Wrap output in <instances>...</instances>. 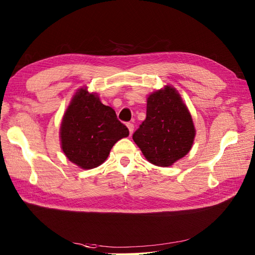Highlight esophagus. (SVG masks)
Masks as SVG:
<instances>
[{
  "label": "esophagus",
  "mask_w": 255,
  "mask_h": 255,
  "mask_svg": "<svg viewBox=\"0 0 255 255\" xmlns=\"http://www.w3.org/2000/svg\"><path fill=\"white\" fill-rule=\"evenodd\" d=\"M127 127H128V129H129V133H132L133 132V128H134V126H133V124L132 123H128L127 124Z\"/></svg>",
  "instance_id": "1"
}]
</instances>
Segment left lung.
<instances>
[{"instance_id": "obj_1", "label": "left lung", "mask_w": 255, "mask_h": 255, "mask_svg": "<svg viewBox=\"0 0 255 255\" xmlns=\"http://www.w3.org/2000/svg\"><path fill=\"white\" fill-rule=\"evenodd\" d=\"M194 137L191 114L169 85L148 97L147 117L132 134L147 160L158 166L172 165L187 154Z\"/></svg>"}]
</instances>
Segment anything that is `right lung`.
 <instances>
[{"instance_id":"1","label":"right lung","mask_w":255,"mask_h":255,"mask_svg":"<svg viewBox=\"0 0 255 255\" xmlns=\"http://www.w3.org/2000/svg\"><path fill=\"white\" fill-rule=\"evenodd\" d=\"M60 133L67 158L82 169H93L107 159L113 145L127 137L129 130L112 107L81 89L64 114Z\"/></svg>"}]
</instances>
